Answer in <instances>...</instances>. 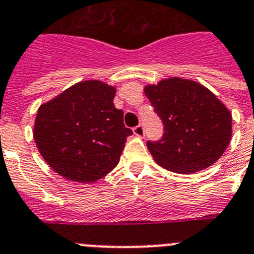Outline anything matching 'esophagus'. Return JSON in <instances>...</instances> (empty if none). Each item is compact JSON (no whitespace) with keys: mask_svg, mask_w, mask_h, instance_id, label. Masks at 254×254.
<instances>
[{"mask_svg":"<svg viewBox=\"0 0 254 254\" xmlns=\"http://www.w3.org/2000/svg\"><path fill=\"white\" fill-rule=\"evenodd\" d=\"M132 132H134V135L136 136H144V127L143 125H138V127H135L134 129H132Z\"/></svg>","mask_w":254,"mask_h":254,"instance_id":"34e87169","label":"esophagus"}]
</instances>
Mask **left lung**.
I'll use <instances>...</instances> for the list:
<instances>
[{"mask_svg":"<svg viewBox=\"0 0 254 254\" xmlns=\"http://www.w3.org/2000/svg\"><path fill=\"white\" fill-rule=\"evenodd\" d=\"M144 93L164 132L158 141H147L159 166L172 172L195 173L215 163L232 138V114L202 84L178 77L148 84Z\"/></svg>","mask_w":254,"mask_h":254,"instance_id":"obj_1","label":"left lung"}]
</instances>
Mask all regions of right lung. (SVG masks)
<instances>
[{"mask_svg": "<svg viewBox=\"0 0 254 254\" xmlns=\"http://www.w3.org/2000/svg\"><path fill=\"white\" fill-rule=\"evenodd\" d=\"M115 93L101 81H83L39 107L34 139L58 175L92 184L115 168L132 134L114 105Z\"/></svg>", "mask_w": 254, "mask_h": 254, "instance_id": "add662e5", "label": "right lung"}]
</instances>
